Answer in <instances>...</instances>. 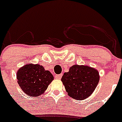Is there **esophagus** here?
Returning a JSON list of instances; mask_svg holds the SVG:
<instances>
[{
  "label": "esophagus",
  "mask_w": 122,
  "mask_h": 122,
  "mask_svg": "<svg viewBox=\"0 0 122 122\" xmlns=\"http://www.w3.org/2000/svg\"><path fill=\"white\" fill-rule=\"evenodd\" d=\"M62 76V74H58V75H56L55 76V78H56V79H60L61 77Z\"/></svg>",
  "instance_id": "esophagus-1"
}]
</instances>
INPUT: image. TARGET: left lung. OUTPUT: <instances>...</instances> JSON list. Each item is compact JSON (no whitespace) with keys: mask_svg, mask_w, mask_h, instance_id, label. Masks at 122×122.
I'll list each match as a JSON object with an SVG mask.
<instances>
[{"mask_svg":"<svg viewBox=\"0 0 122 122\" xmlns=\"http://www.w3.org/2000/svg\"><path fill=\"white\" fill-rule=\"evenodd\" d=\"M67 94L77 100H83L91 95L100 81L96 69L86 66L74 65L61 79Z\"/></svg>","mask_w":122,"mask_h":122,"instance_id":"obj_1","label":"left lung"}]
</instances>
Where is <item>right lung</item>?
Instances as JSON below:
<instances>
[{
    "label": "right lung",
    "instance_id": "right-lung-1",
    "mask_svg": "<svg viewBox=\"0 0 122 122\" xmlns=\"http://www.w3.org/2000/svg\"><path fill=\"white\" fill-rule=\"evenodd\" d=\"M17 79L24 93L28 96L36 97L44 93L53 80V76L42 66L29 64L17 71Z\"/></svg>",
    "mask_w": 122,
    "mask_h": 122
}]
</instances>
